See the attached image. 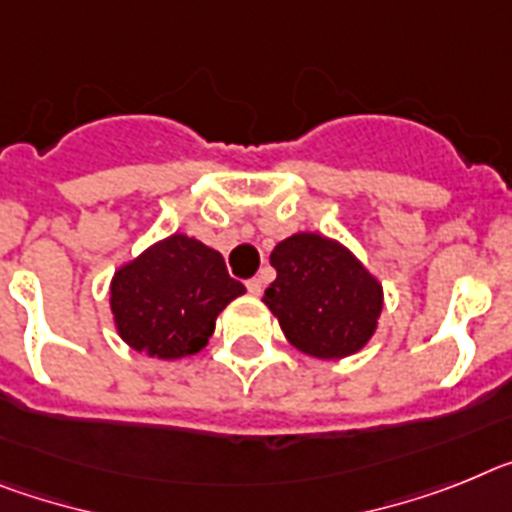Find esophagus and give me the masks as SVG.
Listing matches in <instances>:
<instances>
[{
    "mask_svg": "<svg viewBox=\"0 0 512 512\" xmlns=\"http://www.w3.org/2000/svg\"><path fill=\"white\" fill-rule=\"evenodd\" d=\"M262 288H265V278H262V275H255V278L247 281V291H250L252 296H260Z\"/></svg>",
    "mask_w": 512,
    "mask_h": 512,
    "instance_id": "esophagus-1",
    "label": "esophagus"
}]
</instances>
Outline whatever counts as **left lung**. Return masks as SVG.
Segmentation results:
<instances>
[{"instance_id":"obj_1","label":"left lung","mask_w":512,"mask_h":512,"mask_svg":"<svg viewBox=\"0 0 512 512\" xmlns=\"http://www.w3.org/2000/svg\"><path fill=\"white\" fill-rule=\"evenodd\" d=\"M270 265L278 278L262 301L293 348L332 361L358 353L371 340L384 309V288L348 247L299 231L275 244Z\"/></svg>"}]
</instances>
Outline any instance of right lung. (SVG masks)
<instances>
[{"instance_id":"add662e5","label":"right lung","mask_w":512,"mask_h":512,"mask_svg":"<svg viewBox=\"0 0 512 512\" xmlns=\"http://www.w3.org/2000/svg\"><path fill=\"white\" fill-rule=\"evenodd\" d=\"M242 293L219 252L172 234L115 270L110 311L126 345L175 361L206 348L216 317Z\"/></svg>"}]
</instances>
